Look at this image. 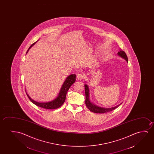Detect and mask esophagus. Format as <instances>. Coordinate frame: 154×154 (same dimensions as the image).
<instances>
[{
  "instance_id": "34e87169",
  "label": "esophagus",
  "mask_w": 154,
  "mask_h": 154,
  "mask_svg": "<svg viewBox=\"0 0 154 154\" xmlns=\"http://www.w3.org/2000/svg\"><path fill=\"white\" fill-rule=\"evenodd\" d=\"M77 78L78 80H82V79L84 78V75L82 73H79L77 75Z\"/></svg>"
}]
</instances>
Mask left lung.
<instances>
[{"instance_id":"1","label":"left lung","mask_w":154,"mask_h":154,"mask_svg":"<svg viewBox=\"0 0 154 154\" xmlns=\"http://www.w3.org/2000/svg\"><path fill=\"white\" fill-rule=\"evenodd\" d=\"M117 55L119 56H120V57L125 59L127 62L128 63V58H127L126 53H125L124 51H119L117 53ZM85 95H86L85 103H86V106L90 110L91 112H93L99 113V114L108 112H111L112 110L116 109L122 103H120V104L116 106L115 107H114L103 108L99 107V106L95 105L92 101H91V98H90V91H89V88L88 85L87 84H85Z\"/></svg>"}]
</instances>
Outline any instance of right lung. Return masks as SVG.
Instances as JSON below:
<instances>
[{
    "label": "right lung",
    "instance_id": "right-lung-1",
    "mask_svg": "<svg viewBox=\"0 0 154 154\" xmlns=\"http://www.w3.org/2000/svg\"><path fill=\"white\" fill-rule=\"evenodd\" d=\"M38 41V40L36 42H34V44H32L29 47V48L27 51L26 54L28 52V51H29L30 48L32 46H33ZM76 77V75L75 74H72V75H70L69 76H68L66 79V80H65V82H63V84L61 86L60 90L59 91V93H58V95L57 96V97L51 101L45 102V103H40V102L35 101L32 99L31 97H30L27 92H26V94L27 95L28 97L29 98L30 100L37 106L43 108H45V109H57L58 108L60 107L64 103V102L65 101L66 97V95H67L68 91L69 90L70 87L75 82Z\"/></svg>",
    "mask_w": 154,
    "mask_h": 154
}]
</instances>
